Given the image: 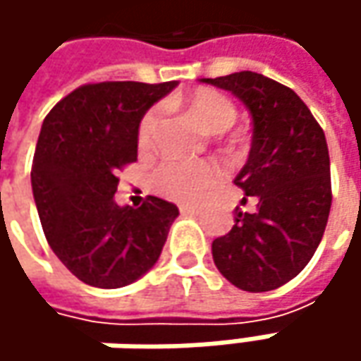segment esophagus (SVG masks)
I'll return each mask as SVG.
<instances>
[{"instance_id": "1", "label": "esophagus", "mask_w": 361, "mask_h": 361, "mask_svg": "<svg viewBox=\"0 0 361 361\" xmlns=\"http://www.w3.org/2000/svg\"><path fill=\"white\" fill-rule=\"evenodd\" d=\"M178 211L183 215H195V213H199V209L195 204H178Z\"/></svg>"}]
</instances>
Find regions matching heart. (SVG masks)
I'll return each mask as SVG.
<instances>
[{
    "label": "heart",
    "instance_id": "1",
    "mask_svg": "<svg viewBox=\"0 0 361 361\" xmlns=\"http://www.w3.org/2000/svg\"><path fill=\"white\" fill-rule=\"evenodd\" d=\"M176 102L211 134L227 132L237 120V106L233 100L213 88H197L180 96ZM159 122L157 110H148L140 118L136 132L140 150H150L154 146ZM221 176V169L215 162H183L171 159L164 160L154 171V187L174 201L199 202L219 185Z\"/></svg>",
    "mask_w": 361,
    "mask_h": 361
}]
</instances>
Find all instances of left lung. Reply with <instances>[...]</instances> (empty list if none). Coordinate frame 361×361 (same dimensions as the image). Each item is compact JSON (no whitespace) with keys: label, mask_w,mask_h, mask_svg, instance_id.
Listing matches in <instances>:
<instances>
[{"label":"left lung","mask_w":361,"mask_h":361,"mask_svg":"<svg viewBox=\"0 0 361 361\" xmlns=\"http://www.w3.org/2000/svg\"><path fill=\"white\" fill-rule=\"evenodd\" d=\"M231 92L253 120L251 150L235 185L255 197V213L235 209L233 229L213 241L221 275L261 293L291 281L315 253L331 207L326 134L291 88L257 74L202 78Z\"/></svg>","instance_id":"8db88e82"}]
</instances>
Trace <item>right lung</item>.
Listing matches in <instances>:
<instances>
[{"mask_svg":"<svg viewBox=\"0 0 361 361\" xmlns=\"http://www.w3.org/2000/svg\"><path fill=\"white\" fill-rule=\"evenodd\" d=\"M176 82H100L80 86L49 110L32 164V190L51 251L80 281L100 289L134 283L159 261L178 216L148 197L120 207L116 171L138 157L146 110Z\"/></svg>","mask_w":361,"mask_h":361,"instance_id":"1","label":"right lung"}]
</instances>
